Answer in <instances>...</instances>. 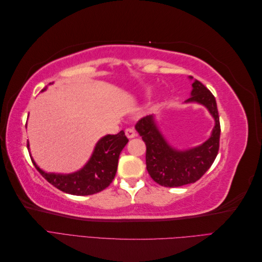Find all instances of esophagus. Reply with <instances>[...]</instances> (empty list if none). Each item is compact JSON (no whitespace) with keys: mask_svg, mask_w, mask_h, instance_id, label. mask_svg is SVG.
<instances>
[{"mask_svg":"<svg viewBox=\"0 0 262 262\" xmlns=\"http://www.w3.org/2000/svg\"><path fill=\"white\" fill-rule=\"evenodd\" d=\"M125 136L128 139H133L137 137V133H136V131H134L133 128H128V129H125Z\"/></svg>","mask_w":262,"mask_h":262,"instance_id":"obj_1","label":"esophagus"}]
</instances>
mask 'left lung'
<instances>
[{
  "label": "left lung",
  "mask_w": 262,
  "mask_h": 262,
  "mask_svg": "<svg viewBox=\"0 0 262 262\" xmlns=\"http://www.w3.org/2000/svg\"><path fill=\"white\" fill-rule=\"evenodd\" d=\"M186 102L205 106L215 121L211 137L199 146L185 150L171 147L158 130L153 116L142 118L136 124V130L146 145V169L152 179L164 187L193 184L207 172L219 153L221 125L215 97L195 80L192 83L191 97Z\"/></svg>",
  "instance_id": "1"
}]
</instances>
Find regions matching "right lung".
Instances as JSON below:
<instances>
[{
  "mask_svg": "<svg viewBox=\"0 0 262 262\" xmlns=\"http://www.w3.org/2000/svg\"><path fill=\"white\" fill-rule=\"evenodd\" d=\"M128 141L123 131L101 138L84 167L68 175L46 172L38 167L33 158L31 161L41 176L61 191L74 195H90L100 192L112 184L117 172L119 155Z\"/></svg>",
  "mask_w": 262,
  "mask_h": 262,
  "instance_id": "add662e5",
  "label": "right lung"
}]
</instances>
